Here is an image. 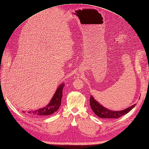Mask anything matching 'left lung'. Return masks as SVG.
<instances>
[{"mask_svg":"<svg viewBox=\"0 0 149 149\" xmlns=\"http://www.w3.org/2000/svg\"><path fill=\"white\" fill-rule=\"evenodd\" d=\"M90 104L91 108L92 109L93 111L100 118H118L122 116L125 115L129 113L130 111L133 109V107L136 106V104H134L133 106L128 107L122 111H111L109 109H106V107H103L102 105L97 102V101L94 99V98L91 96L90 99Z\"/></svg>","mask_w":149,"mask_h":149,"instance_id":"8db88e82","label":"left lung"}]
</instances>
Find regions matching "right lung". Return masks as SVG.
<instances>
[{"mask_svg": "<svg viewBox=\"0 0 149 149\" xmlns=\"http://www.w3.org/2000/svg\"><path fill=\"white\" fill-rule=\"evenodd\" d=\"M64 86V83L60 85L59 88L57 89L55 94L54 95L52 100H50V103L47 106L40 109L33 111H29L28 113L31 114V115H34V116H40L52 115L54 113L57 111L59 109V106H61V99L63 96V89Z\"/></svg>", "mask_w": 149, "mask_h": 149, "instance_id": "1", "label": "right lung"}]
</instances>
